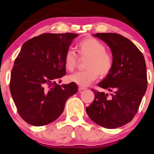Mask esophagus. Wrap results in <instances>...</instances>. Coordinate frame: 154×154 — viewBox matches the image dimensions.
Instances as JSON below:
<instances>
[{"instance_id": "obj_1", "label": "esophagus", "mask_w": 154, "mask_h": 154, "mask_svg": "<svg viewBox=\"0 0 154 154\" xmlns=\"http://www.w3.org/2000/svg\"><path fill=\"white\" fill-rule=\"evenodd\" d=\"M78 89H79V91H80V92H81V91H83V90L86 89V88H85V87H83V86H79Z\"/></svg>"}]
</instances>
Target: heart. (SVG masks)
<instances>
[{"label": "heart", "instance_id": "b5f03b06", "mask_svg": "<svg viewBox=\"0 0 154 154\" xmlns=\"http://www.w3.org/2000/svg\"><path fill=\"white\" fill-rule=\"evenodd\" d=\"M79 53L82 57H88L86 68L83 71H77L68 76V80L80 86H87L97 80L98 75L103 77L109 74L113 66L112 56L106 51L104 45L98 39L88 37L77 45ZM77 57L71 50L66 52L64 58L65 67L71 71L77 65Z\"/></svg>", "mask_w": 154, "mask_h": 154}]
</instances>
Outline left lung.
Wrapping results in <instances>:
<instances>
[{
	"label": "left lung",
	"mask_w": 154,
	"mask_h": 154,
	"mask_svg": "<svg viewBox=\"0 0 154 154\" xmlns=\"http://www.w3.org/2000/svg\"><path fill=\"white\" fill-rule=\"evenodd\" d=\"M93 36L104 42L112 51V68L97 84L111 93L92 89L94 99L86 111L97 125L116 129L131 122L145 94V60L139 48L120 34L103 32Z\"/></svg>",
	"instance_id": "left-lung-1"
}]
</instances>
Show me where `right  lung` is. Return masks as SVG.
Returning a JSON list of instances; mask_svg holds the SVG:
<instances>
[{
  "instance_id": "1",
  "label": "right lung",
  "mask_w": 154,
  "mask_h": 154,
  "mask_svg": "<svg viewBox=\"0 0 154 154\" xmlns=\"http://www.w3.org/2000/svg\"><path fill=\"white\" fill-rule=\"evenodd\" d=\"M74 33H44L21 46L11 73L10 92L20 116L29 125L44 126L58 119L71 96L74 83L59 85L66 75L64 58Z\"/></svg>"
}]
</instances>
